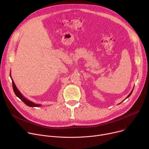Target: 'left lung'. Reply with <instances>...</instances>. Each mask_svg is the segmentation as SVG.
<instances>
[{
    "mask_svg": "<svg viewBox=\"0 0 149 149\" xmlns=\"http://www.w3.org/2000/svg\"><path fill=\"white\" fill-rule=\"evenodd\" d=\"M133 89H134V88H133V90H132V91H131V92H130V94H129V95H128V96H127V97H126V99H127V98H128V97H129V96H130V95H131V94H132V92H133Z\"/></svg>",
    "mask_w": 149,
    "mask_h": 149,
    "instance_id": "1",
    "label": "left lung"
}]
</instances>
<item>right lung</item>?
Instances as JSON below:
<instances>
[{
  "mask_svg": "<svg viewBox=\"0 0 149 149\" xmlns=\"http://www.w3.org/2000/svg\"><path fill=\"white\" fill-rule=\"evenodd\" d=\"M10 76L12 81V86H13V91L17 97H19L24 104H26L27 106H28L29 107H40V106H41V105L40 104H35V103L31 102V100H28L27 98L24 97V96L20 92V91L18 90V88L16 86V85L13 81V80L12 78L11 74H10Z\"/></svg>",
  "mask_w": 149,
  "mask_h": 149,
  "instance_id": "obj_1",
  "label": "right lung"
}]
</instances>
